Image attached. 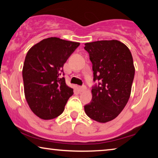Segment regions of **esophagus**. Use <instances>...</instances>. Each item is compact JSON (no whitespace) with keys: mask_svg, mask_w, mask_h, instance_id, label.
Listing matches in <instances>:
<instances>
[{"mask_svg":"<svg viewBox=\"0 0 158 158\" xmlns=\"http://www.w3.org/2000/svg\"><path fill=\"white\" fill-rule=\"evenodd\" d=\"M79 89H80V91L83 92V91H85L86 89H87V88H86L85 85H83V86H80Z\"/></svg>","mask_w":158,"mask_h":158,"instance_id":"1","label":"esophagus"}]
</instances>
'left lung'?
I'll use <instances>...</instances> for the list:
<instances>
[{
  "label": "left lung",
  "instance_id": "left-lung-1",
  "mask_svg": "<svg viewBox=\"0 0 158 158\" xmlns=\"http://www.w3.org/2000/svg\"><path fill=\"white\" fill-rule=\"evenodd\" d=\"M93 64L92 100L84 106L88 117L106 123L117 117L130 97L135 68L130 50L118 40H101L85 43Z\"/></svg>",
  "mask_w": 158,
  "mask_h": 158
}]
</instances>
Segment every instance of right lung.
Wrapping results in <instances>:
<instances>
[{
  "label": "right lung",
  "mask_w": 158,
  "mask_h": 158,
  "mask_svg": "<svg viewBox=\"0 0 158 158\" xmlns=\"http://www.w3.org/2000/svg\"><path fill=\"white\" fill-rule=\"evenodd\" d=\"M79 45V42L50 37L28 51L22 70L25 98L32 112L42 119L59 116L73 94L61 74L64 64Z\"/></svg>",
  "instance_id": "1"
}]
</instances>
